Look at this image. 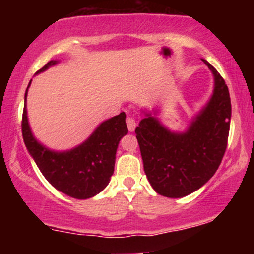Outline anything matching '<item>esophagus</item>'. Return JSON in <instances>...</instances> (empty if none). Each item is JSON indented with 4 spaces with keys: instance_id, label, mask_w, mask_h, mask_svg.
I'll list each match as a JSON object with an SVG mask.
<instances>
[{
    "instance_id": "esophagus-1",
    "label": "esophagus",
    "mask_w": 254,
    "mask_h": 254,
    "mask_svg": "<svg viewBox=\"0 0 254 254\" xmlns=\"http://www.w3.org/2000/svg\"><path fill=\"white\" fill-rule=\"evenodd\" d=\"M127 129H129V131H133L136 127V121L132 117H127Z\"/></svg>"
}]
</instances>
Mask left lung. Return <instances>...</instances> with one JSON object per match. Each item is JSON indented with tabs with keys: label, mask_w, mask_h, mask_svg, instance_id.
<instances>
[{
	"label": "left lung",
	"mask_w": 254,
	"mask_h": 254,
	"mask_svg": "<svg viewBox=\"0 0 254 254\" xmlns=\"http://www.w3.org/2000/svg\"><path fill=\"white\" fill-rule=\"evenodd\" d=\"M203 62L214 74V94L188 131L171 132L149 113L135 130L145 176L165 197L180 198L202 188L217 171L227 149L232 116L229 90L216 69Z\"/></svg>",
	"instance_id": "8db88e82"
}]
</instances>
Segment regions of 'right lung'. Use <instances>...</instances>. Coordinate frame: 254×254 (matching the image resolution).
Wrapping results in <instances>:
<instances>
[{"mask_svg": "<svg viewBox=\"0 0 254 254\" xmlns=\"http://www.w3.org/2000/svg\"><path fill=\"white\" fill-rule=\"evenodd\" d=\"M57 61H50L37 72H42ZM31 82L28 83L30 87ZM27 87V89H28ZM25 106L21 130L24 142L38 168L58 191L77 199H87L101 192L115 171L116 151L121 138L127 133L125 113L105 121L82 144L69 151L57 153L43 147L32 135Z\"/></svg>", "mask_w": 254, "mask_h": 254, "instance_id": "right-lung-1", "label": "right lung"}]
</instances>
